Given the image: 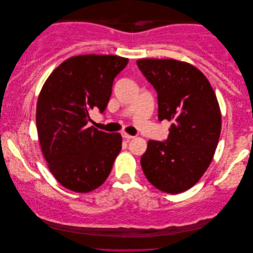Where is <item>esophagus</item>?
I'll use <instances>...</instances> for the list:
<instances>
[{"label":"esophagus","mask_w":253,"mask_h":253,"mask_svg":"<svg viewBox=\"0 0 253 253\" xmlns=\"http://www.w3.org/2000/svg\"><path fill=\"white\" fill-rule=\"evenodd\" d=\"M122 137L124 138V139H126V140H130V139H132V138H134L133 136H131V134L126 133V132H122Z\"/></svg>","instance_id":"34e87169"}]
</instances>
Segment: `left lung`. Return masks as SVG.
<instances>
[{"instance_id":"1","label":"left lung","mask_w":253,"mask_h":253,"mask_svg":"<svg viewBox=\"0 0 253 253\" xmlns=\"http://www.w3.org/2000/svg\"><path fill=\"white\" fill-rule=\"evenodd\" d=\"M137 65L158 93L159 121L167 140H150L140 159L148 182L160 191L184 192L209 168L221 132V112L209 79L193 65L171 58H143Z\"/></svg>"}]
</instances>
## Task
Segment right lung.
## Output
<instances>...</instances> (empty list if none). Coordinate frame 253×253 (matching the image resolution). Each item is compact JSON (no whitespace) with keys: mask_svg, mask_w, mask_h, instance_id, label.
<instances>
[{"mask_svg":"<svg viewBox=\"0 0 253 253\" xmlns=\"http://www.w3.org/2000/svg\"><path fill=\"white\" fill-rule=\"evenodd\" d=\"M129 60L115 55H79L61 63L38 98L37 130L48 168L71 191L99 188L122 148L120 133L87 126L89 112L106 110L114 78Z\"/></svg>","mask_w":253,"mask_h":253,"instance_id":"obj_1","label":"right lung"}]
</instances>
